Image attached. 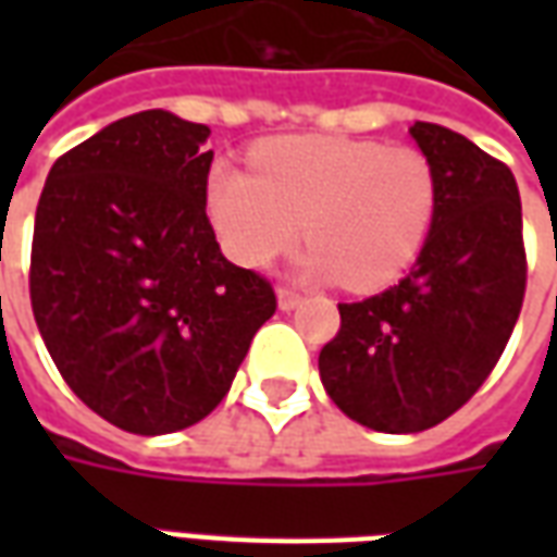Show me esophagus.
<instances>
[{
  "instance_id": "34e87169",
  "label": "esophagus",
  "mask_w": 557,
  "mask_h": 557,
  "mask_svg": "<svg viewBox=\"0 0 557 557\" xmlns=\"http://www.w3.org/2000/svg\"><path fill=\"white\" fill-rule=\"evenodd\" d=\"M277 301H280V310H295V307L304 301V295L298 289H289V286H280Z\"/></svg>"
}]
</instances>
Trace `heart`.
I'll return each mask as SVG.
<instances>
[{
    "label": "heart",
    "mask_w": 557,
    "mask_h": 557,
    "mask_svg": "<svg viewBox=\"0 0 557 557\" xmlns=\"http://www.w3.org/2000/svg\"><path fill=\"white\" fill-rule=\"evenodd\" d=\"M250 163L253 172L218 163L206 184L211 226L242 265L289 253L304 223L310 274L373 292L403 277L430 238L438 178L418 148L280 137L259 143Z\"/></svg>",
    "instance_id": "heart-1"
}]
</instances>
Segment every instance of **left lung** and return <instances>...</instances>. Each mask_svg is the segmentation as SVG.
Masks as SVG:
<instances>
[{
  "label": "left lung",
  "mask_w": 557,
  "mask_h": 557,
  "mask_svg": "<svg viewBox=\"0 0 557 557\" xmlns=\"http://www.w3.org/2000/svg\"><path fill=\"white\" fill-rule=\"evenodd\" d=\"M438 208L397 286L339 304L319 375L343 414L379 432H420L478 394L502 358L528 280L522 202L507 163L450 127L414 122Z\"/></svg>",
  "instance_id": "obj_1"
}]
</instances>
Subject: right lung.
I'll list each match as a JSON object with an SVG mask.
<instances>
[{"instance_id":"right-lung-1","label":"right lung","mask_w":557,"mask_h":557,"mask_svg":"<svg viewBox=\"0 0 557 557\" xmlns=\"http://www.w3.org/2000/svg\"><path fill=\"white\" fill-rule=\"evenodd\" d=\"M208 134L166 110L119 119L55 160L35 211L44 346L95 414L137 435L218 409L277 310L271 280L220 253Z\"/></svg>"}]
</instances>
